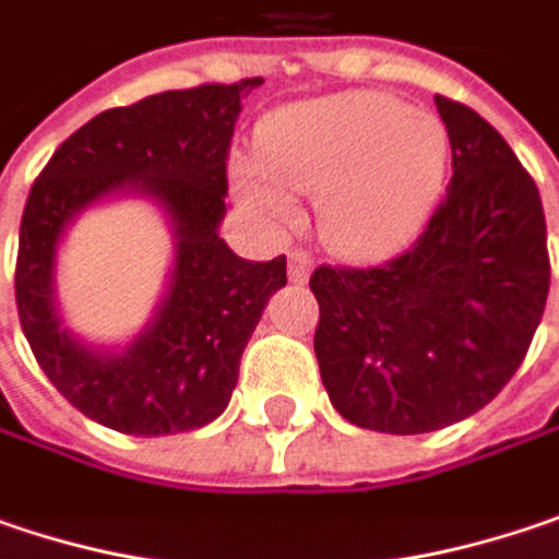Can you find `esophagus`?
Returning a JSON list of instances; mask_svg holds the SVG:
<instances>
[{
	"label": "esophagus",
	"instance_id": "1",
	"mask_svg": "<svg viewBox=\"0 0 559 559\" xmlns=\"http://www.w3.org/2000/svg\"><path fill=\"white\" fill-rule=\"evenodd\" d=\"M311 270H314V260L308 258L305 251H296V254L289 258V280H293V283H308Z\"/></svg>",
	"mask_w": 559,
	"mask_h": 559
}]
</instances>
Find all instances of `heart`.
Listing matches in <instances>:
<instances>
[{"instance_id": "1", "label": "heart", "mask_w": 559, "mask_h": 559, "mask_svg": "<svg viewBox=\"0 0 559 559\" xmlns=\"http://www.w3.org/2000/svg\"><path fill=\"white\" fill-rule=\"evenodd\" d=\"M445 123L384 92H340L276 107L258 152L231 158L238 203L266 228L299 219V197H321V231L343 258L407 248L436 213L449 178Z\"/></svg>"}]
</instances>
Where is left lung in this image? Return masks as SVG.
I'll return each instance as SVG.
<instances>
[{"mask_svg":"<svg viewBox=\"0 0 559 559\" xmlns=\"http://www.w3.org/2000/svg\"><path fill=\"white\" fill-rule=\"evenodd\" d=\"M452 180L417 245L369 270L318 266L314 356L353 426L417 436L487 407L522 366L550 289L540 193L497 130L436 95Z\"/></svg>","mask_w":559,"mask_h":559,"instance_id":"left-lung-1","label":"left lung"}]
</instances>
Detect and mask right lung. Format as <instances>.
Returning a JSON list of instances; mask_svg holds the SVG:
<instances>
[{"mask_svg":"<svg viewBox=\"0 0 559 559\" xmlns=\"http://www.w3.org/2000/svg\"><path fill=\"white\" fill-rule=\"evenodd\" d=\"M263 79L162 92L104 110L62 142L34 180L19 235L21 331L62 397L107 429L168 436L219 417L270 296L286 286V258H238L225 219V158L241 100ZM142 195L169 222L176 258L166 296L127 344H88L64 324L56 260L85 209Z\"/></svg>","mask_w":559,"mask_h":559,"instance_id":"obj_1","label":"right lung"}]
</instances>
